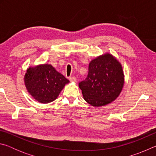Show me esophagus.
Masks as SVG:
<instances>
[{
  "mask_svg": "<svg viewBox=\"0 0 156 156\" xmlns=\"http://www.w3.org/2000/svg\"><path fill=\"white\" fill-rule=\"evenodd\" d=\"M69 80L71 82H76V80H77V79H76V78L74 77V76H72V77H70L69 78Z\"/></svg>",
  "mask_w": 156,
  "mask_h": 156,
  "instance_id": "esophagus-1",
  "label": "esophagus"
}]
</instances>
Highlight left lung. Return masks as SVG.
<instances>
[{
    "instance_id": "8db88e82",
    "label": "left lung",
    "mask_w": 156,
    "mask_h": 156,
    "mask_svg": "<svg viewBox=\"0 0 156 156\" xmlns=\"http://www.w3.org/2000/svg\"><path fill=\"white\" fill-rule=\"evenodd\" d=\"M122 66L112 55L106 54L91 60L87 78L79 83L84 99L94 107L104 106L116 99L122 91Z\"/></svg>"
}]
</instances>
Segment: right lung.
I'll use <instances>...</instances> for the list:
<instances>
[{
	"label": "right lung",
	"instance_id": "add662e5",
	"mask_svg": "<svg viewBox=\"0 0 156 156\" xmlns=\"http://www.w3.org/2000/svg\"><path fill=\"white\" fill-rule=\"evenodd\" d=\"M68 83V79L48 64L30 67L25 76V84L29 93L41 103H49L56 100Z\"/></svg>",
	"mask_w": 156,
	"mask_h": 156
}]
</instances>
